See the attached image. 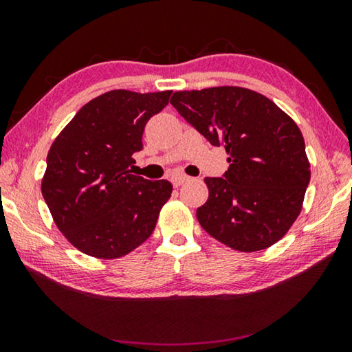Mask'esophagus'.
Wrapping results in <instances>:
<instances>
[{"instance_id": "esophagus-1", "label": "esophagus", "mask_w": 352, "mask_h": 352, "mask_svg": "<svg viewBox=\"0 0 352 352\" xmlns=\"http://www.w3.org/2000/svg\"><path fill=\"white\" fill-rule=\"evenodd\" d=\"M188 180H189V177H186V175H172V177H170V183L174 184L175 188L182 186V184H183L184 182H188Z\"/></svg>"}]
</instances>
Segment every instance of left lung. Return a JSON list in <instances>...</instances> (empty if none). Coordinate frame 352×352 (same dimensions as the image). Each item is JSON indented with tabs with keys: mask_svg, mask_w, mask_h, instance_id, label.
Instances as JSON below:
<instances>
[{
	"mask_svg": "<svg viewBox=\"0 0 352 352\" xmlns=\"http://www.w3.org/2000/svg\"><path fill=\"white\" fill-rule=\"evenodd\" d=\"M170 104L230 163L206 177L197 219L208 234L239 252H259L287 233L311 180L305 138L279 107L241 87L177 91Z\"/></svg>",
	"mask_w": 352,
	"mask_h": 352,
	"instance_id": "obj_1",
	"label": "left lung"
}]
</instances>
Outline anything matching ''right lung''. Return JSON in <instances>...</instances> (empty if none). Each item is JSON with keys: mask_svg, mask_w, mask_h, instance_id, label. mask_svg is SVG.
<instances>
[{"mask_svg": "<svg viewBox=\"0 0 352 352\" xmlns=\"http://www.w3.org/2000/svg\"><path fill=\"white\" fill-rule=\"evenodd\" d=\"M172 91L113 90L90 100L52 142L41 194L63 236L85 254L115 259L153 233L168 180L130 174L148 119Z\"/></svg>", "mask_w": 352, "mask_h": 352, "instance_id": "1", "label": "right lung"}]
</instances>
